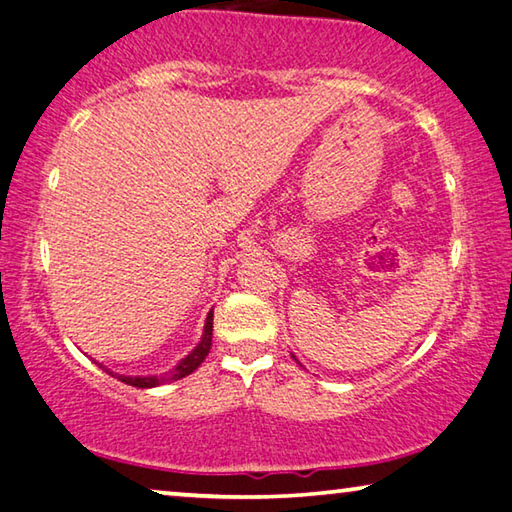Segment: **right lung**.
<instances>
[{
  "mask_svg": "<svg viewBox=\"0 0 512 512\" xmlns=\"http://www.w3.org/2000/svg\"><path fill=\"white\" fill-rule=\"evenodd\" d=\"M212 318H214V311H210V314H207L201 341H198L196 348H194L192 352H189L185 359H180L178 366L173 368L171 372H164V375H160V377H158V375H151V377H126V375H115V377H119V379L124 381V384H128V386H135V388H153V386L167 384V381L183 379V377H187V375H192V372L205 361L207 352H210V348H212ZM99 368H103V370L108 372V375H112V372H110L106 366H101V363H99Z\"/></svg>",
  "mask_w": 512,
  "mask_h": 512,
  "instance_id": "1",
  "label": "right lung"
}]
</instances>
